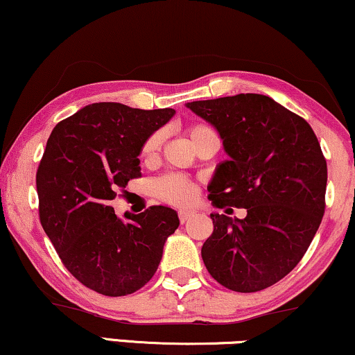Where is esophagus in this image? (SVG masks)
Returning a JSON list of instances; mask_svg holds the SVG:
<instances>
[{
    "label": "esophagus",
    "instance_id": "esophagus-1",
    "mask_svg": "<svg viewBox=\"0 0 355 355\" xmlns=\"http://www.w3.org/2000/svg\"><path fill=\"white\" fill-rule=\"evenodd\" d=\"M196 215H197V210H196V209H184V210H179V220H181V223L189 222V220L194 218Z\"/></svg>",
    "mask_w": 355,
    "mask_h": 355
}]
</instances>
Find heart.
I'll return each mask as SVG.
<instances>
[{"instance_id":"b5f03b06","label":"heart","mask_w":355,"mask_h":355,"mask_svg":"<svg viewBox=\"0 0 355 355\" xmlns=\"http://www.w3.org/2000/svg\"><path fill=\"white\" fill-rule=\"evenodd\" d=\"M209 132H211L209 127L194 125L187 128V137L192 144V141L197 140L200 135H204V133H209ZM158 146H159V137L151 135L148 140L145 141L144 150H141V158L146 161L155 159ZM155 194L158 196L161 200L169 202V204L184 205L192 200V197L196 194V186L189 181L187 178L181 176V174H168V176L159 178L158 181L155 182Z\"/></svg>"}]
</instances>
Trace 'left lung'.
Returning a JSON list of instances; mask_svg holds the SVG:
<instances>
[{"label":"left lung","mask_w":355,"mask_h":355,"mask_svg":"<svg viewBox=\"0 0 355 355\" xmlns=\"http://www.w3.org/2000/svg\"><path fill=\"white\" fill-rule=\"evenodd\" d=\"M186 105L217 128L228 155L207 187L211 204L248 211L243 220L210 214L205 268L234 292L268 288L300 262L323 218L328 168L318 138L305 119L269 96Z\"/></svg>","instance_id":"1"}]
</instances>
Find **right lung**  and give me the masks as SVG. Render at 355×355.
<instances>
[{"instance_id":"right-lung-1","label":"right lung","mask_w":355,"mask_h":355,"mask_svg":"<svg viewBox=\"0 0 355 355\" xmlns=\"http://www.w3.org/2000/svg\"><path fill=\"white\" fill-rule=\"evenodd\" d=\"M174 114L96 103L50 133L35 176L40 223L65 268L94 292L122 297L144 287L179 227L169 207L125 214L123 222L109 205L140 176L145 141Z\"/></svg>"}]
</instances>
